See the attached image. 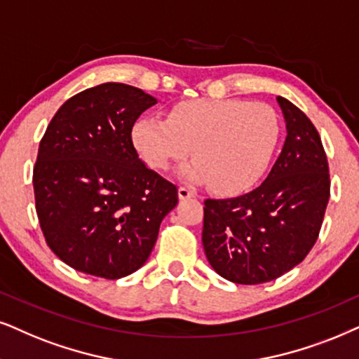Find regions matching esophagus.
Segmentation results:
<instances>
[{"mask_svg": "<svg viewBox=\"0 0 359 359\" xmlns=\"http://www.w3.org/2000/svg\"><path fill=\"white\" fill-rule=\"evenodd\" d=\"M194 190L192 189H189V187H184V185H180L179 187V198L180 201H185V198H190V197H194Z\"/></svg>", "mask_w": 359, "mask_h": 359, "instance_id": "34e87169", "label": "esophagus"}]
</instances>
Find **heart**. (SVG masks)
I'll return each mask as SVG.
<instances>
[{"instance_id":"obj_1","label":"heart","mask_w":359,"mask_h":359,"mask_svg":"<svg viewBox=\"0 0 359 359\" xmlns=\"http://www.w3.org/2000/svg\"><path fill=\"white\" fill-rule=\"evenodd\" d=\"M280 116L269 104L242 99H192L177 102L167 119L142 116L130 139L154 170H167L192 151L182 175L217 194L253 187L269 169L280 142Z\"/></svg>"}]
</instances>
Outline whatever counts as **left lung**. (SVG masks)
I'll use <instances>...</instances> for the list:
<instances>
[{
    "label": "left lung",
    "instance_id": "8db88e82",
    "mask_svg": "<svg viewBox=\"0 0 359 359\" xmlns=\"http://www.w3.org/2000/svg\"><path fill=\"white\" fill-rule=\"evenodd\" d=\"M276 101L287 140L265 182L240 197L203 202L207 260L240 285L271 281L305 260L330 201V167L318 130L288 99Z\"/></svg>",
    "mask_w": 359,
    "mask_h": 359
}]
</instances>
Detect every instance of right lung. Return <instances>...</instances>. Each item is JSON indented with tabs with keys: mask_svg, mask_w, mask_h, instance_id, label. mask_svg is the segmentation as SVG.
Listing matches in <instances>:
<instances>
[{
	"mask_svg": "<svg viewBox=\"0 0 359 359\" xmlns=\"http://www.w3.org/2000/svg\"><path fill=\"white\" fill-rule=\"evenodd\" d=\"M142 89L104 83L57 109L33 169L36 213L48 247L83 273L117 280L139 270L177 187L144 164L130 130L156 104Z\"/></svg>",
	"mask_w": 359,
	"mask_h": 359,
	"instance_id": "obj_1",
	"label": "right lung"
}]
</instances>
